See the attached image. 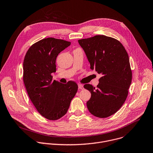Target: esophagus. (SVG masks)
<instances>
[{"mask_svg": "<svg viewBox=\"0 0 153 153\" xmlns=\"http://www.w3.org/2000/svg\"><path fill=\"white\" fill-rule=\"evenodd\" d=\"M78 88H79V90H83L84 89V87H83V85H82V84H78Z\"/></svg>", "mask_w": 153, "mask_h": 153, "instance_id": "34e87169", "label": "esophagus"}]
</instances>
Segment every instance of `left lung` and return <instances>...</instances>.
Here are the masks:
<instances>
[{"label":"left lung","instance_id":"1","mask_svg":"<svg viewBox=\"0 0 153 153\" xmlns=\"http://www.w3.org/2000/svg\"><path fill=\"white\" fill-rule=\"evenodd\" d=\"M78 43L90 68L102 75L96 88L84 85L91 94L87 108L96 117H107L119 110L128 94L132 75L128 53L119 41L104 35L81 39Z\"/></svg>","mask_w":153,"mask_h":153}]
</instances>
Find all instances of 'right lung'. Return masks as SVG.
Here are the masks:
<instances>
[{
    "label": "right lung",
    "instance_id": "obj_1",
    "mask_svg": "<svg viewBox=\"0 0 153 153\" xmlns=\"http://www.w3.org/2000/svg\"><path fill=\"white\" fill-rule=\"evenodd\" d=\"M71 42L52 37L33 44L27 52L23 63V81L28 95L39 113L55 120L66 113L78 91L77 84L69 81L62 84L53 80L59 53Z\"/></svg>",
    "mask_w": 153,
    "mask_h": 153
}]
</instances>
